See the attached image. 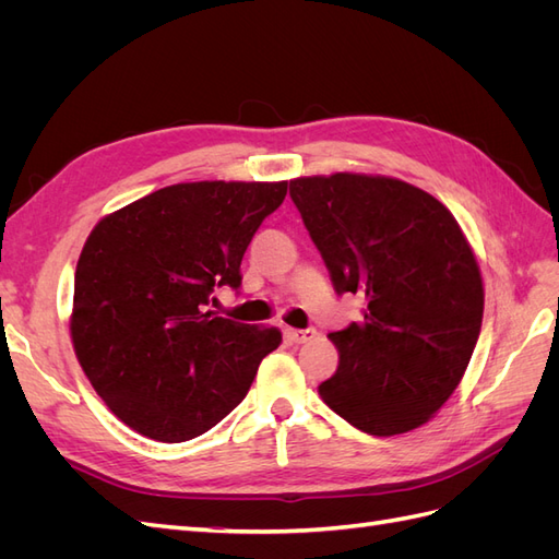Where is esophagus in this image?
<instances>
[{"instance_id":"34e87169","label":"esophagus","mask_w":559,"mask_h":559,"mask_svg":"<svg viewBox=\"0 0 559 559\" xmlns=\"http://www.w3.org/2000/svg\"><path fill=\"white\" fill-rule=\"evenodd\" d=\"M317 335L314 329H294V326H284V337H289L292 343H308Z\"/></svg>"}]
</instances>
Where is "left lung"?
Masks as SVG:
<instances>
[{
    "instance_id": "1",
    "label": "left lung",
    "mask_w": 559,
    "mask_h": 559,
    "mask_svg": "<svg viewBox=\"0 0 559 559\" xmlns=\"http://www.w3.org/2000/svg\"><path fill=\"white\" fill-rule=\"evenodd\" d=\"M289 193L337 294H361V321L329 333L333 378L319 396L370 436L408 433L441 411L476 349L485 289L452 212L396 177H296Z\"/></svg>"
}]
</instances>
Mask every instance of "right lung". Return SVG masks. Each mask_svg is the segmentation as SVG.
I'll list each match as a JSON object with an SVG mask.
<instances>
[{
    "instance_id": "right-lung-1",
    "label": "right lung",
    "mask_w": 559,
    "mask_h": 559,
    "mask_svg": "<svg viewBox=\"0 0 559 559\" xmlns=\"http://www.w3.org/2000/svg\"><path fill=\"white\" fill-rule=\"evenodd\" d=\"M289 181H186L99 218L81 249L70 335L107 408L146 438L183 443L238 405L275 326L207 310Z\"/></svg>"
}]
</instances>
